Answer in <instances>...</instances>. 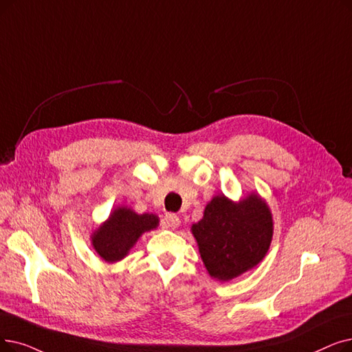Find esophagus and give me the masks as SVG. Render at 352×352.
I'll return each instance as SVG.
<instances>
[{"label":"esophagus","instance_id":"esophagus-1","mask_svg":"<svg viewBox=\"0 0 352 352\" xmlns=\"http://www.w3.org/2000/svg\"><path fill=\"white\" fill-rule=\"evenodd\" d=\"M164 220H165L166 226L170 227V228H173V230H174V228H177L179 226V223H181L179 217L177 216V214H174V212H168Z\"/></svg>","mask_w":352,"mask_h":352}]
</instances>
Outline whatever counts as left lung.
Returning a JSON list of instances; mask_svg holds the SVG:
<instances>
[{
	"instance_id": "8db88e82",
	"label": "left lung",
	"mask_w": 352,
	"mask_h": 352,
	"mask_svg": "<svg viewBox=\"0 0 352 352\" xmlns=\"http://www.w3.org/2000/svg\"><path fill=\"white\" fill-rule=\"evenodd\" d=\"M191 233L210 276L228 282L265 258L273 237L272 211L254 191L239 201L219 194L207 203Z\"/></svg>"
}]
</instances>
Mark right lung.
<instances>
[{
  "mask_svg": "<svg viewBox=\"0 0 352 352\" xmlns=\"http://www.w3.org/2000/svg\"><path fill=\"white\" fill-rule=\"evenodd\" d=\"M158 226L157 214H138L128 206H118L91 232V248L106 263H116L128 256L144 233L155 230Z\"/></svg>",
  "mask_w": 352,
  "mask_h": 352,
  "instance_id": "add662e5",
  "label": "right lung"
}]
</instances>
